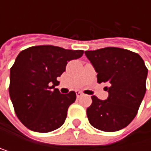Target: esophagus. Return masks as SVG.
Segmentation results:
<instances>
[{
	"label": "esophagus",
	"mask_w": 151,
	"mask_h": 151,
	"mask_svg": "<svg viewBox=\"0 0 151 151\" xmlns=\"http://www.w3.org/2000/svg\"><path fill=\"white\" fill-rule=\"evenodd\" d=\"M76 96H77V97H80V96L83 95V93L80 92V91H76Z\"/></svg>",
	"instance_id": "34e87169"
}]
</instances>
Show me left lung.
<instances>
[{
  "mask_svg": "<svg viewBox=\"0 0 151 151\" xmlns=\"http://www.w3.org/2000/svg\"><path fill=\"white\" fill-rule=\"evenodd\" d=\"M97 72V82L107 83L109 96H92L86 114L90 124L103 132H117L135 118L146 93L148 69L137 53L120 47L85 51Z\"/></svg>",
  "mask_w": 151,
  "mask_h": 151,
  "instance_id": "1",
  "label": "left lung"
}]
</instances>
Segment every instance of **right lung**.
<instances>
[{
  "label": "right lung",
  "mask_w": 151,
  "mask_h": 151,
  "mask_svg": "<svg viewBox=\"0 0 151 151\" xmlns=\"http://www.w3.org/2000/svg\"><path fill=\"white\" fill-rule=\"evenodd\" d=\"M83 54V50L46 45L30 47L18 55L11 68L9 93L17 117L28 129L49 132L64 124L76 94L60 93L55 88L57 78L67 63Z\"/></svg>",
  "instance_id": "1"
}]
</instances>
